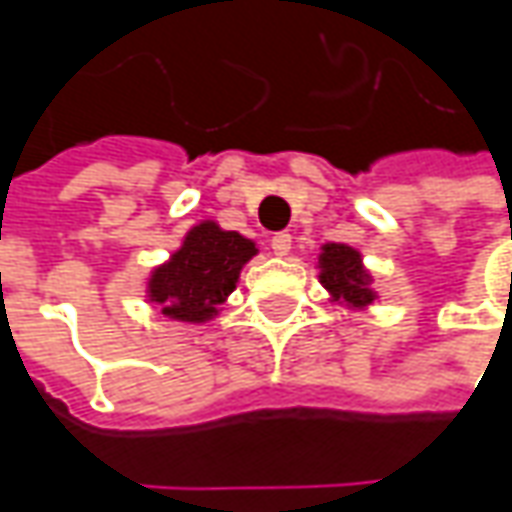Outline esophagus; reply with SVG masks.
Here are the masks:
<instances>
[{
  "mask_svg": "<svg viewBox=\"0 0 512 512\" xmlns=\"http://www.w3.org/2000/svg\"><path fill=\"white\" fill-rule=\"evenodd\" d=\"M290 245H293V236H290V233H276V236H270V247H273L276 256H287V253H290Z\"/></svg>",
  "mask_w": 512,
  "mask_h": 512,
  "instance_id": "obj_1",
  "label": "esophagus"
}]
</instances>
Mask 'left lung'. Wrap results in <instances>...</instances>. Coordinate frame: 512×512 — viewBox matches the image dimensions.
Returning a JSON list of instances; mask_svg holds the SVG:
<instances>
[{
  "mask_svg": "<svg viewBox=\"0 0 512 512\" xmlns=\"http://www.w3.org/2000/svg\"><path fill=\"white\" fill-rule=\"evenodd\" d=\"M319 282L327 287L333 302L347 307H367L376 302V290L370 287V273L362 265V253L342 242H330L319 253Z\"/></svg>",
  "mask_w": 512,
  "mask_h": 512,
  "instance_id": "obj_1",
  "label": "left lung"
}]
</instances>
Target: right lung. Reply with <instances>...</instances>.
<instances>
[{
  "label": "right lung",
  "instance_id": "1",
  "mask_svg": "<svg viewBox=\"0 0 512 512\" xmlns=\"http://www.w3.org/2000/svg\"><path fill=\"white\" fill-rule=\"evenodd\" d=\"M256 256V245L216 222L190 227L182 247L148 279V299L176 322L199 325L219 313L236 290L242 267Z\"/></svg>",
  "mask_w": 512,
  "mask_h": 512
}]
</instances>
